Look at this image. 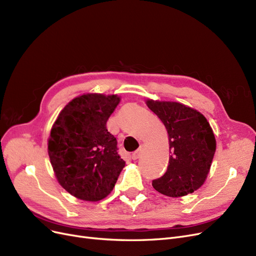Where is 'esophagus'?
Instances as JSON below:
<instances>
[{
    "mask_svg": "<svg viewBox=\"0 0 256 256\" xmlns=\"http://www.w3.org/2000/svg\"><path fill=\"white\" fill-rule=\"evenodd\" d=\"M140 155H141V148L135 150V152H134L133 154H132V159L136 160V159H138V158L140 157Z\"/></svg>",
    "mask_w": 256,
    "mask_h": 256,
    "instance_id": "1",
    "label": "esophagus"
}]
</instances>
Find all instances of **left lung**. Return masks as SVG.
Listing matches in <instances>:
<instances>
[{"mask_svg":"<svg viewBox=\"0 0 256 256\" xmlns=\"http://www.w3.org/2000/svg\"><path fill=\"white\" fill-rule=\"evenodd\" d=\"M146 103L164 124L171 153L166 173L153 180V188L170 197L193 193L206 182L215 154L210 123L202 112L182 103L152 99Z\"/></svg>","mask_w":256,"mask_h":256,"instance_id":"8db88e82","label":"left lung"}]
</instances>
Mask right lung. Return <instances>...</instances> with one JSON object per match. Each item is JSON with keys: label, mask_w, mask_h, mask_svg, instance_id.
<instances>
[{"label": "right lung", "mask_w": 256, "mask_h": 256, "mask_svg": "<svg viewBox=\"0 0 256 256\" xmlns=\"http://www.w3.org/2000/svg\"><path fill=\"white\" fill-rule=\"evenodd\" d=\"M120 102L117 94H84L60 112L48 139V156L59 184L85 202H98L112 191L124 160L106 122Z\"/></svg>", "instance_id": "obj_1"}]
</instances>
